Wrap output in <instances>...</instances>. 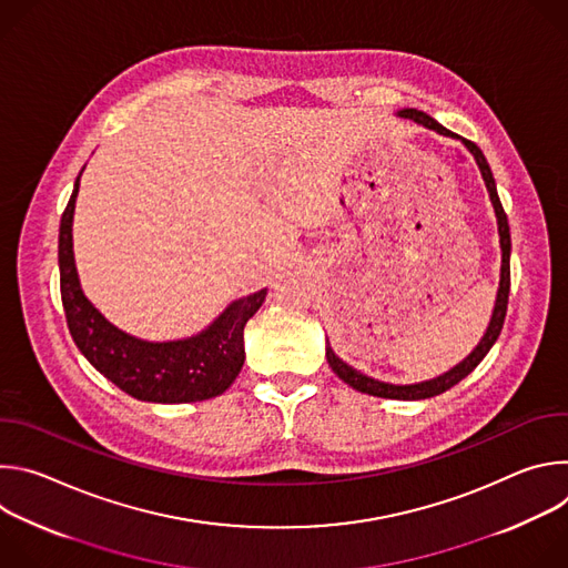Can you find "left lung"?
<instances>
[{
    "instance_id": "obj_1",
    "label": "left lung",
    "mask_w": 568,
    "mask_h": 568,
    "mask_svg": "<svg viewBox=\"0 0 568 568\" xmlns=\"http://www.w3.org/2000/svg\"><path fill=\"white\" fill-rule=\"evenodd\" d=\"M399 116H407V119H414L416 123L429 128V130H436L440 134H449L454 136L447 128H443L438 121H434L429 114L420 112V110H402ZM463 143L467 145V150L474 154L476 164L480 169V175L485 180V186H488L490 191V200L495 204V213H497V220H499V237H501V283H499V294H497V303H495V312H493V321L488 326V333L483 335L480 344L474 348V353L460 362L456 368H452L449 373L436 377V379H429V382H423V384H409V386H395V384H384V382H377L373 377H366L362 373H357L355 368H351L348 364H344L335 353L333 348L328 346L326 348V357H328V364L331 368L337 373L339 379H344L348 386L362 390V393H368V395H377V397H390V399H425V397H434V395H440L445 390H449L454 384H458L463 377H467L478 364L480 359L490 353V348L495 346V342L499 339L501 335V328H504V321H506V312H508V296H510V226H508V215L501 206V200H499V193H497V184H495V178H493V171L488 166V161H485L480 148L474 143V141H467L463 139Z\"/></svg>"
}]
</instances>
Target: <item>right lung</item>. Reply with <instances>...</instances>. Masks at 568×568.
Listing matches in <instances>:
<instances>
[{"label":"right lung","instance_id":"1","mask_svg":"<svg viewBox=\"0 0 568 568\" xmlns=\"http://www.w3.org/2000/svg\"><path fill=\"white\" fill-rule=\"evenodd\" d=\"M75 195L78 180L60 220L58 265L62 307L78 351L112 384L136 399L180 404L224 393L245 362L242 331L263 305L267 290L233 301L213 326L197 337L171 344L134 339L105 321L80 290L71 252Z\"/></svg>","mask_w":568,"mask_h":568}]
</instances>
